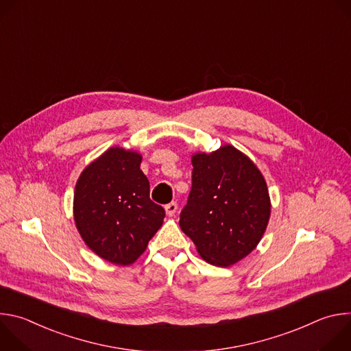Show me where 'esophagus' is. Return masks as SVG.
Segmentation results:
<instances>
[{"mask_svg":"<svg viewBox=\"0 0 351 351\" xmlns=\"http://www.w3.org/2000/svg\"><path fill=\"white\" fill-rule=\"evenodd\" d=\"M165 211H167V215H168V217H173L175 213L178 211V203H176V202H172V203L167 204V206H165Z\"/></svg>","mask_w":351,"mask_h":351,"instance_id":"esophagus-1","label":"esophagus"}]
</instances>
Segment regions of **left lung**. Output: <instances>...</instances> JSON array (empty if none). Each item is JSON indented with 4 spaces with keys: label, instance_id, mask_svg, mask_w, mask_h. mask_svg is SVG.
<instances>
[{
    "label": "left lung",
    "instance_id": "1",
    "mask_svg": "<svg viewBox=\"0 0 351 351\" xmlns=\"http://www.w3.org/2000/svg\"><path fill=\"white\" fill-rule=\"evenodd\" d=\"M193 175L180 229L198 254L217 267L247 257L260 243L271 215L267 182L245 154L230 144L191 157Z\"/></svg>",
    "mask_w": 351,
    "mask_h": 351
}]
</instances>
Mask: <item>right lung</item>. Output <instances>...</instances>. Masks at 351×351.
<instances>
[{
  "mask_svg": "<svg viewBox=\"0 0 351 351\" xmlns=\"http://www.w3.org/2000/svg\"><path fill=\"white\" fill-rule=\"evenodd\" d=\"M141 156L111 147L80 173L73 195L76 228L87 247L117 265L133 264L162 226L165 210L149 198Z\"/></svg>",
  "mask_w": 351,
  "mask_h": 351,
  "instance_id": "add662e5",
  "label": "right lung"
}]
</instances>
